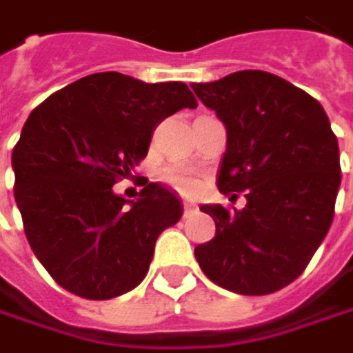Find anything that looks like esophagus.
I'll list each match as a JSON object with an SVG mask.
<instances>
[{
  "instance_id": "1",
  "label": "esophagus",
  "mask_w": 353,
  "mask_h": 353,
  "mask_svg": "<svg viewBox=\"0 0 353 353\" xmlns=\"http://www.w3.org/2000/svg\"><path fill=\"white\" fill-rule=\"evenodd\" d=\"M192 212H196V204L183 200V216H188V214H192Z\"/></svg>"
}]
</instances>
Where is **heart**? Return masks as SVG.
<instances>
[{"label":"heart","instance_id":"obj_1","mask_svg":"<svg viewBox=\"0 0 353 353\" xmlns=\"http://www.w3.org/2000/svg\"><path fill=\"white\" fill-rule=\"evenodd\" d=\"M161 177L181 194H192L200 185V177L196 174V170L188 165H170L161 172Z\"/></svg>","mask_w":353,"mask_h":353}]
</instances>
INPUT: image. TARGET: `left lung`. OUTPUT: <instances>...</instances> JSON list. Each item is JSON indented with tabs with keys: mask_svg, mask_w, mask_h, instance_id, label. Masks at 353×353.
Returning <instances> with one entry per match:
<instances>
[{
	"mask_svg": "<svg viewBox=\"0 0 353 353\" xmlns=\"http://www.w3.org/2000/svg\"><path fill=\"white\" fill-rule=\"evenodd\" d=\"M227 126L219 190L243 210L204 204L216 235L194 249L202 272L247 296L294 282L325 239L341 183L339 147L313 96L265 71H237L192 83Z\"/></svg>",
	"mask_w": 353,
	"mask_h": 353,
	"instance_id": "obj_1",
	"label": "left lung"
}]
</instances>
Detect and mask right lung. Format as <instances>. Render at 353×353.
<instances>
[{
  "instance_id": "right-lung-1",
  "label": "right lung",
  "mask_w": 353,
  "mask_h": 353,
  "mask_svg": "<svg viewBox=\"0 0 353 353\" xmlns=\"http://www.w3.org/2000/svg\"><path fill=\"white\" fill-rule=\"evenodd\" d=\"M198 102L185 83H145L108 71L48 96L12 153L24 233L50 278L81 299L106 301L143 282L181 200L143 179L134 202L112 192L147 157L161 120Z\"/></svg>"
}]
</instances>
